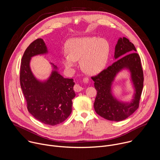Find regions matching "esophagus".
Wrapping results in <instances>:
<instances>
[{
    "instance_id": "34e87169",
    "label": "esophagus",
    "mask_w": 160,
    "mask_h": 160,
    "mask_svg": "<svg viewBox=\"0 0 160 160\" xmlns=\"http://www.w3.org/2000/svg\"><path fill=\"white\" fill-rule=\"evenodd\" d=\"M87 80L86 79V81H87ZM83 90V88L79 85V84H75V86H74V90L75 91V92H80V91H82Z\"/></svg>"
}]
</instances>
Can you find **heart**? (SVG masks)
Here are the masks:
<instances>
[{
	"instance_id": "1",
	"label": "heart",
	"mask_w": 160,
	"mask_h": 160,
	"mask_svg": "<svg viewBox=\"0 0 160 160\" xmlns=\"http://www.w3.org/2000/svg\"><path fill=\"white\" fill-rule=\"evenodd\" d=\"M68 55L62 57L63 65L72 69L79 60L82 69L87 73L95 75L103 70L107 63L109 47L105 40L95 37L72 38L66 44Z\"/></svg>"
}]
</instances>
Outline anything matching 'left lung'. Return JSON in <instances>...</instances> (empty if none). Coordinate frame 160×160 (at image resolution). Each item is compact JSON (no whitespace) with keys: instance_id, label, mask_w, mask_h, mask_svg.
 Returning <instances> with one entry per match:
<instances>
[{"instance_id":"obj_1","label":"left lung","mask_w":160,"mask_h":160,"mask_svg":"<svg viewBox=\"0 0 160 160\" xmlns=\"http://www.w3.org/2000/svg\"><path fill=\"white\" fill-rule=\"evenodd\" d=\"M134 45L125 37L119 38L115 47L114 59L116 61L107 69L92 77L97 92L93 103L97 114L105 119L121 121L138 108L143 88V71L141 58ZM123 69L130 72L134 88L133 98L129 102L119 101L113 94L112 85L118 73Z\"/></svg>"}]
</instances>
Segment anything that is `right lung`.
I'll use <instances>...</instances> for the list:
<instances>
[{
	"label": "right lung",
	"instance_id": "obj_1",
	"mask_svg": "<svg viewBox=\"0 0 160 160\" xmlns=\"http://www.w3.org/2000/svg\"><path fill=\"white\" fill-rule=\"evenodd\" d=\"M48 53L42 39L30 44L21 60L20 83L29 112L44 124L55 126L65 121L72 112V99L76 95L75 82L64 78L52 63V70L47 79L41 80L34 76L30 67L32 57Z\"/></svg>",
	"mask_w": 160,
	"mask_h": 160
}]
</instances>
